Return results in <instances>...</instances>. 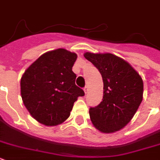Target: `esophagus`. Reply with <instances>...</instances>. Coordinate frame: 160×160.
Segmentation results:
<instances>
[{
  "instance_id": "1",
  "label": "esophagus",
  "mask_w": 160,
  "mask_h": 160,
  "mask_svg": "<svg viewBox=\"0 0 160 160\" xmlns=\"http://www.w3.org/2000/svg\"><path fill=\"white\" fill-rule=\"evenodd\" d=\"M84 91H85V94L86 95L88 93V87H85L84 88Z\"/></svg>"
}]
</instances>
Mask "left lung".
Segmentation results:
<instances>
[{"label":"left lung","mask_w":160,"mask_h":160,"mask_svg":"<svg viewBox=\"0 0 160 160\" xmlns=\"http://www.w3.org/2000/svg\"><path fill=\"white\" fill-rule=\"evenodd\" d=\"M84 56L102 75V101L89 110L95 129L109 134L123 129L143 100L144 83L139 73L122 58L110 53L85 52Z\"/></svg>","instance_id":"8db88e82"}]
</instances>
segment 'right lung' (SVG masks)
Masks as SVG:
<instances>
[{
    "label": "right lung",
    "instance_id": "add662e5",
    "mask_svg": "<svg viewBox=\"0 0 160 160\" xmlns=\"http://www.w3.org/2000/svg\"><path fill=\"white\" fill-rule=\"evenodd\" d=\"M74 52L57 49L41 55L29 66L21 80V95L29 113L46 126L62 124L74 103L85 92L75 85L72 67Z\"/></svg>",
    "mask_w": 160,
    "mask_h": 160
}]
</instances>
